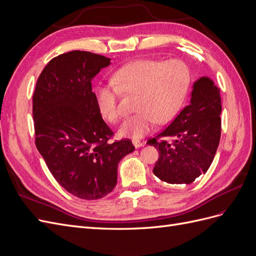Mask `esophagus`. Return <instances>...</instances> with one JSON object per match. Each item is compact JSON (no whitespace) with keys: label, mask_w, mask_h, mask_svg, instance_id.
Here are the masks:
<instances>
[{"label":"esophagus","mask_w":256,"mask_h":256,"mask_svg":"<svg viewBox=\"0 0 256 256\" xmlns=\"http://www.w3.org/2000/svg\"><path fill=\"white\" fill-rule=\"evenodd\" d=\"M144 144H145V142H141V141H138V140H134V145L136 147V148H138V147H141V146H144Z\"/></svg>","instance_id":"1"}]
</instances>
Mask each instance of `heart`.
<instances>
[{
	"mask_svg": "<svg viewBox=\"0 0 256 256\" xmlns=\"http://www.w3.org/2000/svg\"><path fill=\"white\" fill-rule=\"evenodd\" d=\"M113 84H98L94 96L99 113L108 122H118L122 110L120 92L136 95L138 111L125 120L122 136L138 138L150 134L157 122L166 124L180 111L190 84L189 68L184 62L142 58L122 66L112 76Z\"/></svg>",
	"mask_w": 256,
	"mask_h": 256,
	"instance_id": "b5f03b06",
	"label": "heart"
}]
</instances>
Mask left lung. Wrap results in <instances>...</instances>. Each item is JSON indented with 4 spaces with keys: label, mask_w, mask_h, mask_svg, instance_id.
I'll return each instance as SVG.
<instances>
[{
    "label": "left lung",
    "mask_w": 256,
    "mask_h": 256,
    "mask_svg": "<svg viewBox=\"0 0 256 256\" xmlns=\"http://www.w3.org/2000/svg\"><path fill=\"white\" fill-rule=\"evenodd\" d=\"M221 110L220 88L206 76L198 79L190 104L147 141L159 150L154 174L168 184H190L206 173L220 142Z\"/></svg>",
    "instance_id": "left-lung-1"
}]
</instances>
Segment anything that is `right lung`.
I'll list each match as a JSON object with an SVG mask.
<instances>
[{"instance_id":"obj_1","label":"right lung","mask_w":256,"mask_h":256,"mask_svg":"<svg viewBox=\"0 0 256 256\" xmlns=\"http://www.w3.org/2000/svg\"><path fill=\"white\" fill-rule=\"evenodd\" d=\"M111 58L86 51L53 58L33 95L35 144L56 182L83 200L106 196L118 182V162L134 150L99 113L92 80Z\"/></svg>"}]
</instances>
